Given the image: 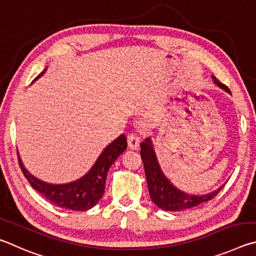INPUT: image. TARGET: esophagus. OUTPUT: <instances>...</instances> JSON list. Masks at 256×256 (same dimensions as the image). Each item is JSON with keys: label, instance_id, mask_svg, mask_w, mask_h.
I'll return each mask as SVG.
<instances>
[{"label": "esophagus", "instance_id": "esophagus-1", "mask_svg": "<svg viewBox=\"0 0 256 256\" xmlns=\"http://www.w3.org/2000/svg\"><path fill=\"white\" fill-rule=\"evenodd\" d=\"M127 142H128V147L132 150H136L140 148V138H138L136 135L134 134H130L127 137Z\"/></svg>", "mask_w": 256, "mask_h": 256}]
</instances>
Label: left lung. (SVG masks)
<instances>
[{"label": "left lung", "instance_id": "8db88e82", "mask_svg": "<svg viewBox=\"0 0 256 256\" xmlns=\"http://www.w3.org/2000/svg\"><path fill=\"white\" fill-rule=\"evenodd\" d=\"M212 82L217 85L218 88H222L227 93H230V88L226 85L219 82V80L212 76ZM140 155L142 163H144L145 174L147 186H148V191L150 199L153 202L158 206V208L166 210V212H184L186 209H191L196 207L201 204L206 202L216 196L219 191L222 189L219 186L217 190L206 194H191L182 191L173 184V183L165 176L160 165L158 163V156L155 154L153 140L150 138H146L145 142L140 144Z\"/></svg>", "mask_w": 256, "mask_h": 256}]
</instances>
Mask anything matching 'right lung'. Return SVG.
Masks as SVG:
<instances>
[{
  "mask_svg": "<svg viewBox=\"0 0 256 256\" xmlns=\"http://www.w3.org/2000/svg\"><path fill=\"white\" fill-rule=\"evenodd\" d=\"M44 72L46 70L39 76H42ZM126 148H127V140L122 134L102 150L96 163L85 176L76 181L64 183V184H52L39 180L24 168L19 152L18 156H19V164L22 172L36 191H38L57 207L75 210V212H85L93 208L102 198L109 168Z\"/></svg>",
  "mask_w": 256,
  "mask_h": 256,
  "instance_id": "1",
  "label": "right lung"
}]
</instances>
